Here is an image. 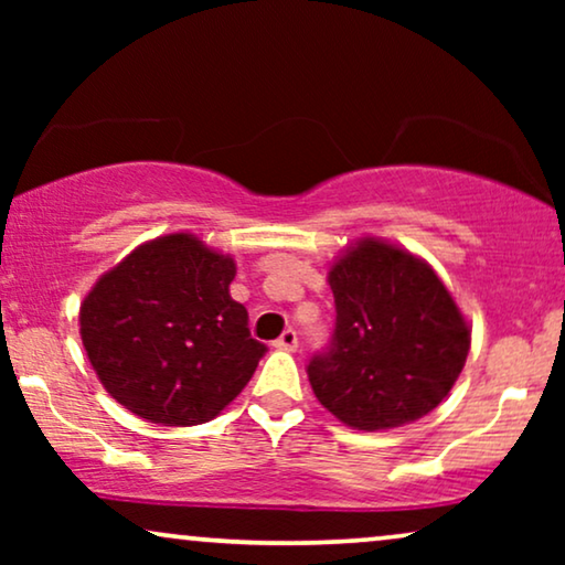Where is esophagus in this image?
I'll return each mask as SVG.
<instances>
[{
  "label": "esophagus",
  "instance_id": "1",
  "mask_svg": "<svg viewBox=\"0 0 565 565\" xmlns=\"http://www.w3.org/2000/svg\"><path fill=\"white\" fill-rule=\"evenodd\" d=\"M275 347L282 352H296L298 350V334L292 329H285L280 339H275Z\"/></svg>",
  "mask_w": 565,
  "mask_h": 565
}]
</instances>
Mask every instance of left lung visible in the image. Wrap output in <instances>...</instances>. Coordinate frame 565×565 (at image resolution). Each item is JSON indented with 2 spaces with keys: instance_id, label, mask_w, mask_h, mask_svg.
Returning a JSON list of instances; mask_svg holds the SVG:
<instances>
[{
  "instance_id": "left-lung-1",
  "label": "left lung",
  "mask_w": 565,
  "mask_h": 565,
  "mask_svg": "<svg viewBox=\"0 0 565 565\" xmlns=\"http://www.w3.org/2000/svg\"><path fill=\"white\" fill-rule=\"evenodd\" d=\"M337 321L306 373L316 398L354 429L427 416L458 381L470 350L460 308L427 262L362 238L331 267Z\"/></svg>"
}]
</instances>
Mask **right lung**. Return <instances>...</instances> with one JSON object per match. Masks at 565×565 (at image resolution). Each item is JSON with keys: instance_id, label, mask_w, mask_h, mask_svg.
Here are the masks:
<instances>
[{"instance_id": "1", "label": "right lung", "mask_w": 565, "mask_h": 565, "mask_svg": "<svg viewBox=\"0 0 565 565\" xmlns=\"http://www.w3.org/2000/svg\"><path fill=\"white\" fill-rule=\"evenodd\" d=\"M231 257L190 234L153 238L84 298L82 342L105 391L164 427L211 422L265 358L231 298Z\"/></svg>"}]
</instances>
